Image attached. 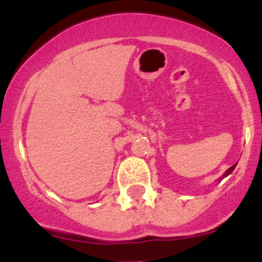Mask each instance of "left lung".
<instances>
[{
  "mask_svg": "<svg viewBox=\"0 0 262 262\" xmlns=\"http://www.w3.org/2000/svg\"><path fill=\"white\" fill-rule=\"evenodd\" d=\"M235 166H236V164H235V165H232V166H231L230 169H227V170H226V173H224V174H223V177H222V178L227 177V176H230L231 173H232V170H233V169H235ZM222 178H221V180H222Z\"/></svg>",
  "mask_w": 262,
  "mask_h": 262,
  "instance_id": "8db88e82",
  "label": "left lung"
}]
</instances>
